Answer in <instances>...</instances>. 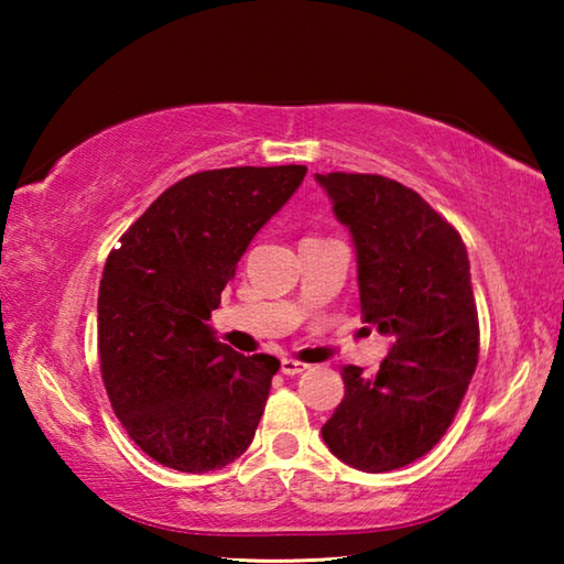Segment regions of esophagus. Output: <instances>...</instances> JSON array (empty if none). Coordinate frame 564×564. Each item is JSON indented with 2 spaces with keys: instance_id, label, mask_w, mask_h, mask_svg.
Here are the masks:
<instances>
[{
  "instance_id": "1",
  "label": "esophagus",
  "mask_w": 564,
  "mask_h": 564,
  "mask_svg": "<svg viewBox=\"0 0 564 564\" xmlns=\"http://www.w3.org/2000/svg\"><path fill=\"white\" fill-rule=\"evenodd\" d=\"M305 368H308V366H305V362H301V360L281 358V373L283 376H299V373H303Z\"/></svg>"
}]
</instances>
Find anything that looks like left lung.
Wrapping results in <instances>:
<instances>
[{
	"mask_svg": "<svg viewBox=\"0 0 564 564\" xmlns=\"http://www.w3.org/2000/svg\"><path fill=\"white\" fill-rule=\"evenodd\" d=\"M348 228L360 313L393 338L376 376L340 370L346 395L321 427L328 451L386 473L433 451L477 366V311L460 234L413 188L376 174H316Z\"/></svg>",
	"mask_w": 564,
	"mask_h": 564,
	"instance_id": "8db88e82",
	"label": "left lung"
}]
</instances>
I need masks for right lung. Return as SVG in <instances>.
<instances>
[{
	"mask_svg": "<svg viewBox=\"0 0 564 564\" xmlns=\"http://www.w3.org/2000/svg\"><path fill=\"white\" fill-rule=\"evenodd\" d=\"M305 166L191 174L137 218L104 265L99 360L133 443L181 473L246 453L281 362L241 356L208 326L253 236L289 204Z\"/></svg>",
	"mask_w": 564,
	"mask_h": 564,
	"instance_id": "add662e5",
	"label": "right lung"
}]
</instances>
